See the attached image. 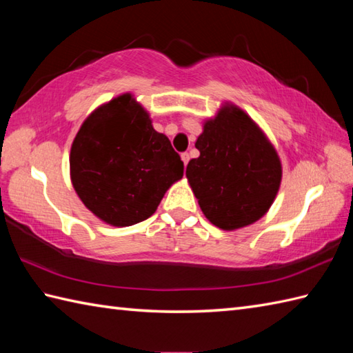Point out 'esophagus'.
Here are the masks:
<instances>
[{
  "label": "esophagus",
  "instance_id": "34e87169",
  "mask_svg": "<svg viewBox=\"0 0 353 353\" xmlns=\"http://www.w3.org/2000/svg\"><path fill=\"white\" fill-rule=\"evenodd\" d=\"M181 157H182V161H183V163H185V165L190 162V153H186V152H185V153H182V154H181Z\"/></svg>",
  "mask_w": 353,
  "mask_h": 353
}]
</instances>
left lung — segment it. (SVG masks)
Returning <instances> with one entry per match:
<instances>
[{"label":"left lung","instance_id":"obj_1","mask_svg":"<svg viewBox=\"0 0 353 353\" xmlns=\"http://www.w3.org/2000/svg\"><path fill=\"white\" fill-rule=\"evenodd\" d=\"M186 179L214 226L235 230L262 219L279 191L282 163L261 127L232 103L203 123Z\"/></svg>","mask_w":353,"mask_h":353}]
</instances>
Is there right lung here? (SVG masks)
<instances>
[{"mask_svg":"<svg viewBox=\"0 0 353 353\" xmlns=\"http://www.w3.org/2000/svg\"><path fill=\"white\" fill-rule=\"evenodd\" d=\"M74 190L97 219L132 226L152 216L165 192L183 176L170 139L156 132L148 112L130 92L89 115L70 153Z\"/></svg>","mask_w":353,"mask_h":353,"instance_id":"right-lung-1","label":"right lung"}]
</instances>
